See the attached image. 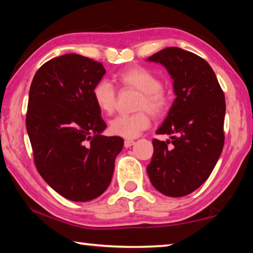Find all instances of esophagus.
Returning a JSON list of instances; mask_svg holds the SVG:
<instances>
[{
	"label": "esophagus",
	"mask_w": 253,
	"mask_h": 253,
	"mask_svg": "<svg viewBox=\"0 0 253 253\" xmlns=\"http://www.w3.org/2000/svg\"><path fill=\"white\" fill-rule=\"evenodd\" d=\"M134 144H135V142L132 139H125V142H124V145H125L126 148L132 146Z\"/></svg>",
	"instance_id": "1"
}]
</instances>
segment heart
Returning <instances> with one entry per match:
<instances>
[{
	"label": "heart",
	"mask_w": 253,
	"mask_h": 253,
	"mask_svg": "<svg viewBox=\"0 0 253 253\" xmlns=\"http://www.w3.org/2000/svg\"><path fill=\"white\" fill-rule=\"evenodd\" d=\"M122 88H130L140 91L137 99L135 114L121 115L109 124L111 134L134 138L151 125V114L161 117L170 107L169 92L162 87V81L147 68L135 66L119 71L115 76ZM116 89L107 80H100L92 88V99L97 108L104 115H111L116 107Z\"/></svg>",
	"instance_id": "obj_1"
}]
</instances>
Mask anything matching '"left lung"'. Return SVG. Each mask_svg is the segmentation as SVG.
Returning <instances> with one entry per match:
<instances>
[{
    "label": "left lung",
    "instance_id": "8db88e82",
    "mask_svg": "<svg viewBox=\"0 0 253 253\" xmlns=\"http://www.w3.org/2000/svg\"><path fill=\"white\" fill-rule=\"evenodd\" d=\"M147 60L168 69L176 98L156 131L170 135V140L153 139L146 169L161 193L185 196L207 181L223 149L224 92L211 66L190 51L169 46Z\"/></svg>",
    "mask_w": 253,
    "mask_h": 253
}]
</instances>
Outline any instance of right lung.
<instances>
[{
	"label": "right lung",
	"mask_w": 253,
	"mask_h": 253,
	"mask_svg": "<svg viewBox=\"0 0 253 253\" xmlns=\"http://www.w3.org/2000/svg\"><path fill=\"white\" fill-rule=\"evenodd\" d=\"M105 72L93 59L63 54L42 65L30 87L25 123L34 164L55 192L75 202L104 193L124 146L122 137L101 135L107 125L92 88Z\"/></svg>",
	"instance_id": "add662e5"
}]
</instances>
